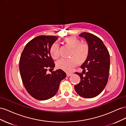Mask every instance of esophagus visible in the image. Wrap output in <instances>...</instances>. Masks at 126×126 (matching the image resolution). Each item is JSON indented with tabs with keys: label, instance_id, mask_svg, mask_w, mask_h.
<instances>
[{
	"label": "esophagus",
	"instance_id": "34e87169",
	"mask_svg": "<svg viewBox=\"0 0 126 126\" xmlns=\"http://www.w3.org/2000/svg\"><path fill=\"white\" fill-rule=\"evenodd\" d=\"M73 74V73H71V72H67V73H66V75H67V77H70V76H71Z\"/></svg>",
	"mask_w": 126,
	"mask_h": 126
}]
</instances>
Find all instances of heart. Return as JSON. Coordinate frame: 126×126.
Wrapping results in <instances>:
<instances>
[{"label":"heart","mask_w":126,"mask_h":126,"mask_svg":"<svg viewBox=\"0 0 126 126\" xmlns=\"http://www.w3.org/2000/svg\"><path fill=\"white\" fill-rule=\"evenodd\" d=\"M63 43L71 48L70 53L71 57L69 59H61L56 62L57 68L65 71H69L78 63H84L88 59L90 48L87 44L82 43L81 39L71 36L63 40ZM50 55L53 59H57L59 57V46L54 43L49 48Z\"/></svg>","instance_id":"obj_1"}]
</instances>
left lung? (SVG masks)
Wrapping results in <instances>:
<instances>
[{"label":"left lung","instance_id":"obj_1","mask_svg":"<svg viewBox=\"0 0 126 126\" xmlns=\"http://www.w3.org/2000/svg\"><path fill=\"white\" fill-rule=\"evenodd\" d=\"M79 36L87 41L90 54L81 66L82 73H75L80 76L81 81L74 86V89L79 95L85 98H94L103 90L108 80L109 53L101 39L95 35L84 32Z\"/></svg>","mask_w":126,"mask_h":126}]
</instances>
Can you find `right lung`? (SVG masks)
<instances>
[{"label":"right lung","mask_w":126,"mask_h":126,"mask_svg":"<svg viewBox=\"0 0 126 126\" xmlns=\"http://www.w3.org/2000/svg\"><path fill=\"white\" fill-rule=\"evenodd\" d=\"M58 38L55 36L41 35L25 46L19 60V71L23 84L28 93L36 99L47 100L54 96L61 81L66 77L61 69L47 74L55 66L49 48Z\"/></svg>","instance_id":"1"}]
</instances>
